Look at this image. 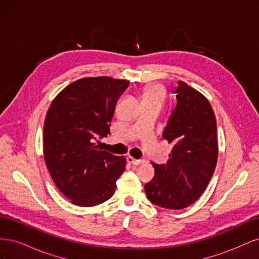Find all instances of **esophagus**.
Returning a JSON list of instances; mask_svg holds the SVG:
<instances>
[{
  "mask_svg": "<svg viewBox=\"0 0 259 259\" xmlns=\"http://www.w3.org/2000/svg\"><path fill=\"white\" fill-rule=\"evenodd\" d=\"M127 162H128L130 164H132V165H139V164L145 163V160H137V159L133 158V156L128 155V156H127Z\"/></svg>",
  "mask_w": 259,
  "mask_h": 259,
  "instance_id": "1",
  "label": "esophagus"
}]
</instances>
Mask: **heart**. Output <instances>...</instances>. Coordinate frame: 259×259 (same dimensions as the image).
Masks as SVG:
<instances>
[{"label": "heart", "instance_id": "obj_1", "mask_svg": "<svg viewBox=\"0 0 259 259\" xmlns=\"http://www.w3.org/2000/svg\"><path fill=\"white\" fill-rule=\"evenodd\" d=\"M162 98H163V92L161 88H159V86L156 85L148 86L142 94L143 101H158V103H162Z\"/></svg>", "mask_w": 259, "mask_h": 259}]
</instances>
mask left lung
Instances as JSON below:
<instances>
[{"mask_svg": "<svg viewBox=\"0 0 259 259\" xmlns=\"http://www.w3.org/2000/svg\"><path fill=\"white\" fill-rule=\"evenodd\" d=\"M177 84L176 106L162 134L173 150L165 164L151 163L155 174L145 185L149 201L169 209H183L201 197L218 154L216 119L208 100L187 83Z\"/></svg>", "mask_w": 259, "mask_h": 259, "instance_id": "obj_1", "label": "left lung"}]
</instances>
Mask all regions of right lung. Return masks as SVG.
<instances>
[{
    "instance_id": "add662e5",
    "label": "right lung",
    "mask_w": 259,
    "mask_h": 259,
    "mask_svg": "<svg viewBox=\"0 0 259 259\" xmlns=\"http://www.w3.org/2000/svg\"><path fill=\"white\" fill-rule=\"evenodd\" d=\"M130 81L84 77L62 90L45 117L43 151L59 191L75 205L110 199L126 160L101 150L95 142L110 134L115 104Z\"/></svg>"
}]
</instances>
